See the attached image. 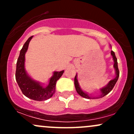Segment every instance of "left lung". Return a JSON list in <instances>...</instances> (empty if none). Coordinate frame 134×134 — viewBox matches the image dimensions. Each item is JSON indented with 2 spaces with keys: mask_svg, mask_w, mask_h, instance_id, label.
I'll list each match as a JSON object with an SVG mask.
<instances>
[{
  "mask_svg": "<svg viewBox=\"0 0 134 134\" xmlns=\"http://www.w3.org/2000/svg\"><path fill=\"white\" fill-rule=\"evenodd\" d=\"M111 55L113 57V61H114V68L115 69V74H116V77H115V79L111 80L110 82H108V84L105 87H103L102 89H101V95L99 97H96V98H103L104 96L108 94L109 93H110L111 91L113 90V87L115 86V84L117 82L118 77H119V70H118V62H117V58H116V56H115V54L114 52L111 51ZM74 84H75V87H76V91L77 92V93L79 94L80 96H81L83 98H87V99H94L95 97H91L90 95H89L88 94L84 92L83 91L81 90V87L79 86V82H78L77 79V74L76 75L74 78Z\"/></svg>",
  "mask_w": 134,
  "mask_h": 134,
  "instance_id": "1",
  "label": "left lung"
}]
</instances>
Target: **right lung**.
Masks as SVG:
<instances>
[{"mask_svg": "<svg viewBox=\"0 0 134 134\" xmlns=\"http://www.w3.org/2000/svg\"><path fill=\"white\" fill-rule=\"evenodd\" d=\"M32 38L33 36L28 38L20 52L16 64V80L24 96L35 101H44L55 94L57 81L62 76L64 70L53 72V76L50 78L47 87H43L39 82L34 81L27 75L24 68L25 53Z\"/></svg>", "mask_w": 134, "mask_h": 134, "instance_id": "add662e5", "label": "right lung"}]
</instances>
